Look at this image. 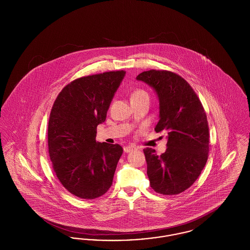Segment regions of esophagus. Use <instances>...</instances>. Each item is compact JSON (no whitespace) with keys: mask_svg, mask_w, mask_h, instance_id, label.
I'll return each instance as SVG.
<instances>
[{"mask_svg":"<svg viewBox=\"0 0 250 250\" xmlns=\"http://www.w3.org/2000/svg\"><path fill=\"white\" fill-rule=\"evenodd\" d=\"M135 149H137V148H136V146H134V145H127V146H125V147H124V151H125V153H130L131 151H133V150H135Z\"/></svg>","mask_w":250,"mask_h":250,"instance_id":"obj_1","label":"esophagus"}]
</instances>
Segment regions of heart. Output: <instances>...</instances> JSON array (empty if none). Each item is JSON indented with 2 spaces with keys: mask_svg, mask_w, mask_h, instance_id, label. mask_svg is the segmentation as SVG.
I'll list each match as a JSON object with an SVG mask.
<instances>
[{
  "mask_svg": "<svg viewBox=\"0 0 250 250\" xmlns=\"http://www.w3.org/2000/svg\"><path fill=\"white\" fill-rule=\"evenodd\" d=\"M131 102H137V101H148L150 99L149 94L146 90L143 88H136L132 91L130 95Z\"/></svg>",
  "mask_w": 250,
  "mask_h": 250,
  "instance_id": "heart-1",
  "label": "heart"
}]
</instances>
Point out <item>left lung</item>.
Returning <instances> with one entry per match:
<instances>
[{"label":"left lung","mask_w":250,"mask_h":250,"mask_svg":"<svg viewBox=\"0 0 250 250\" xmlns=\"http://www.w3.org/2000/svg\"><path fill=\"white\" fill-rule=\"evenodd\" d=\"M138 81L152 86L159 98L155 132L167 134L166 152L143 150L151 188L163 195H177L195 183L209 153V126L202 102L189 83L167 70L144 71Z\"/></svg>","instance_id":"8db88e82"}]
</instances>
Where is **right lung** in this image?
I'll return each mask as SVG.
<instances>
[{"instance_id":"right-lung-1","label":"right lung","mask_w":250,"mask_h":250,"mask_svg":"<svg viewBox=\"0 0 250 250\" xmlns=\"http://www.w3.org/2000/svg\"><path fill=\"white\" fill-rule=\"evenodd\" d=\"M125 71H108L74 80L60 92L48 120V145L53 170L74 196L94 200L107 192L123 148L96 143V127Z\"/></svg>"}]
</instances>
